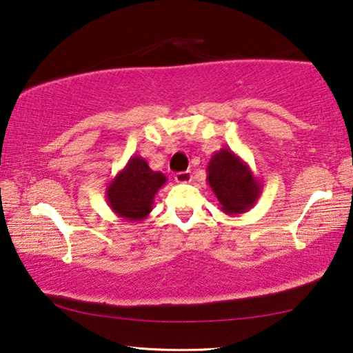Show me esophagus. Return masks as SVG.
<instances>
[{"label": "esophagus", "mask_w": 353, "mask_h": 353, "mask_svg": "<svg viewBox=\"0 0 353 353\" xmlns=\"http://www.w3.org/2000/svg\"><path fill=\"white\" fill-rule=\"evenodd\" d=\"M175 181L176 183H190L192 181V173H190V170H184V172H178L175 173Z\"/></svg>", "instance_id": "34e87169"}]
</instances>
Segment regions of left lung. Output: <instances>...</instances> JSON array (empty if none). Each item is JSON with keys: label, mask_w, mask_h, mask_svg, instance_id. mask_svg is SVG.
I'll list each match as a JSON object with an SVG mask.
<instances>
[{"label": "left lung", "mask_w": 353, "mask_h": 353, "mask_svg": "<svg viewBox=\"0 0 353 353\" xmlns=\"http://www.w3.org/2000/svg\"><path fill=\"white\" fill-rule=\"evenodd\" d=\"M206 181L228 215L248 212L262 194V183L248 163L230 148L215 152L208 164Z\"/></svg>", "instance_id": "1"}]
</instances>
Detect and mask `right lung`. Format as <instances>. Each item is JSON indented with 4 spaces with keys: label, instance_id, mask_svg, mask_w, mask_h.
Instances as JSON below:
<instances>
[{
    "label": "right lung",
    "instance_id": "obj_1",
    "mask_svg": "<svg viewBox=\"0 0 353 353\" xmlns=\"http://www.w3.org/2000/svg\"><path fill=\"white\" fill-rule=\"evenodd\" d=\"M165 183L164 173L152 170L142 157H132L125 167L111 178L105 199L119 219L141 221L152 212L154 195Z\"/></svg>",
    "mask_w": 353,
    "mask_h": 353
}]
</instances>
